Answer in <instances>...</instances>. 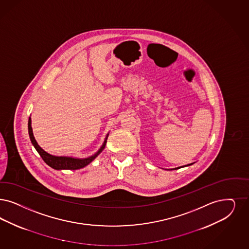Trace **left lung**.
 I'll return each mask as SVG.
<instances>
[{"label": "left lung", "mask_w": 249, "mask_h": 249, "mask_svg": "<svg viewBox=\"0 0 249 249\" xmlns=\"http://www.w3.org/2000/svg\"><path fill=\"white\" fill-rule=\"evenodd\" d=\"M189 165H190V164H189ZM178 169H179V168H178Z\"/></svg>", "instance_id": "8db88e82"}]
</instances>
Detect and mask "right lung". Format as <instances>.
Returning a JSON list of instances; mask_svg holds the SVG:
<instances>
[{
	"instance_id": "1",
	"label": "right lung",
	"mask_w": 249,
	"mask_h": 249,
	"mask_svg": "<svg viewBox=\"0 0 249 249\" xmlns=\"http://www.w3.org/2000/svg\"><path fill=\"white\" fill-rule=\"evenodd\" d=\"M28 134H29V138L31 140V143L36 148L38 154L42 158V160L46 162L48 165L55 169V170H78V169H81V168H84L85 166L89 164L104 149L106 142H107V138H108L107 137L105 139V141H104L102 147L100 148V150L96 154H94L93 156L87 158V159H74V158H70V157L53 156V155L47 153L46 151H44L41 147H39L37 145V141L34 138L33 133H32L30 117L28 119Z\"/></svg>"
}]
</instances>
